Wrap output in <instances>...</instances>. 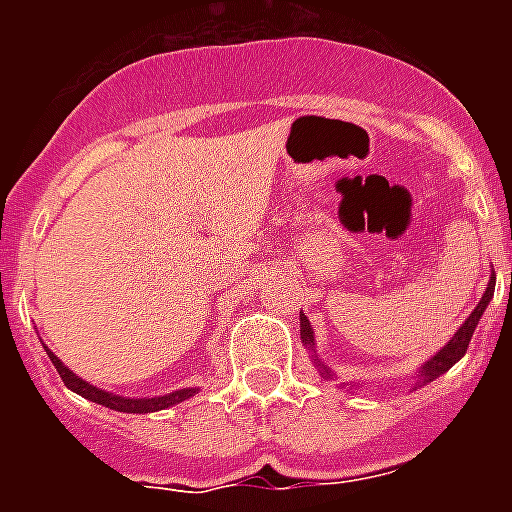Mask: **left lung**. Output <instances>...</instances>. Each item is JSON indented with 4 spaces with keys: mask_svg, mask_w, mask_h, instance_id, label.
Wrapping results in <instances>:
<instances>
[{
    "mask_svg": "<svg viewBox=\"0 0 512 512\" xmlns=\"http://www.w3.org/2000/svg\"><path fill=\"white\" fill-rule=\"evenodd\" d=\"M492 295H495V271L490 274V282H487V289H485V295H482V300L477 302V307L472 310V315H469V318L459 325V330H456L454 336H451V341L446 343V346L438 348L436 354L425 361V364L418 366V372H415V377H413L415 387H423V384L433 382V379H438L441 374H446L451 366L461 359V356L467 354L474 328H477L479 318L485 315L487 305L492 302ZM300 338H302V346H305L307 351L312 354V361H315V366H318V372L323 374V379L336 377V374L328 369V364H323V361L318 359V354H315V330H312V325H310V320H307L305 312H300ZM341 387L346 390L348 384L341 382ZM351 387H356V382H351Z\"/></svg>",
    "mask_w": 512,
    "mask_h": 512,
    "instance_id": "left-lung-1",
    "label": "left lung"
}]
</instances>
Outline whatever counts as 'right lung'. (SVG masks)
<instances>
[{"label":"right lung","mask_w":512,"mask_h":512,"mask_svg":"<svg viewBox=\"0 0 512 512\" xmlns=\"http://www.w3.org/2000/svg\"><path fill=\"white\" fill-rule=\"evenodd\" d=\"M43 348H45V354L51 356L53 366H56V372L61 374L63 384H66L71 392H76V395H81L84 400H89V402H97V405H102V408L117 410V413H133V415L158 413V410L174 408V405H179V402H184V400H189V397L197 395V387H184V390H174V392H169V395H158V397H122V395H115V392L99 390V387L89 384L87 379L76 377L69 366L63 364V361L58 359L56 354H53L51 348H48V346H43Z\"/></svg>","instance_id":"obj_1"}]
</instances>
